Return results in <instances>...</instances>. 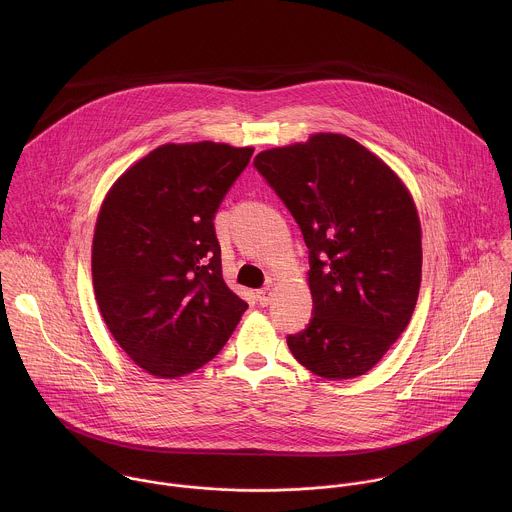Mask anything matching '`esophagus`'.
Masks as SVG:
<instances>
[{"label":"esophagus","mask_w":512,"mask_h":512,"mask_svg":"<svg viewBox=\"0 0 512 512\" xmlns=\"http://www.w3.org/2000/svg\"><path fill=\"white\" fill-rule=\"evenodd\" d=\"M270 295H272L270 288H264V290H258V292H256V299H258V303H260L262 307H266V305L270 303Z\"/></svg>","instance_id":"esophagus-1"}]
</instances>
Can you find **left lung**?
<instances>
[{
	"label": "left lung",
	"mask_w": 512,
	"mask_h": 512,
	"mask_svg": "<svg viewBox=\"0 0 512 512\" xmlns=\"http://www.w3.org/2000/svg\"><path fill=\"white\" fill-rule=\"evenodd\" d=\"M256 169L309 248L313 319L290 335L297 363L327 380L357 378L408 327L422 282V226L404 181L343 134L272 147Z\"/></svg>",
	"instance_id": "1"
}]
</instances>
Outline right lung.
Instances as JSON below:
<instances>
[{"mask_svg":"<svg viewBox=\"0 0 512 512\" xmlns=\"http://www.w3.org/2000/svg\"><path fill=\"white\" fill-rule=\"evenodd\" d=\"M252 153L215 142L155 147L102 201L94 297L116 343L157 378L215 359L248 309L222 280L213 219Z\"/></svg>","mask_w":512,"mask_h":512,"instance_id":"add662e5","label":"right lung"}]
</instances>
